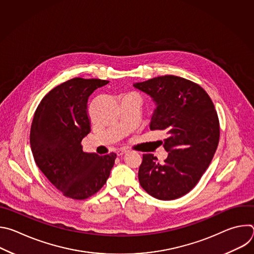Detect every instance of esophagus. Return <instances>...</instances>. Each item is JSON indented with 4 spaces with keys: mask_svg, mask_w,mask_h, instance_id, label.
Listing matches in <instances>:
<instances>
[{
    "mask_svg": "<svg viewBox=\"0 0 254 254\" xmlns=\"http://www.w3.org/2000/svg\"><path fill=\"white\" fill-rule=\"evenodd\" d=\"M127 151H126V150H119V151L117 152V155L121 157V156H124V155L127 154Z\"/></svg>",
    "mask_w": 254,
    "mask_h": 254,
    "instance_id": "obj_1",
    "label": "esophagus"
}]
</instances>
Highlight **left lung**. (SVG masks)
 I'll use <instances>...</instances> for the list:
<instances>
[{
    "label": "left lung",
    "instance_id": "obj_1",
    "mask_svg": "<svg viewBox=\"0 0 254 254\" xmlns=\"http://www.w3.org/2000/svg\"><path fill=\"white\" fill-rule=\"evenodd\" d=\"M133 86L157 102L150 128L167 133L160 141L169 152L163 164L152 154L142 155L139 184L159 200L178 199L197 185L214 157L220 137L218 115L208 93L183 77L164 75Z\"/></svg>",
    "mask_w": 254,
    "mask_h": 254
}]
</instances>
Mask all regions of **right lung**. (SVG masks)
<instances>
[{
	"label": "right lung",
	"instance_id": "right-lung-1",
	"mask_svg": "<svg viewBox=\"0 0 254 254\" xmlns=\"http://www.w3.org/2000/svg\"><path fill=\"white\" fill-rule=\"evenodd\" d=\"M110 81L80 77L51 89L40 101L30 130L36 165L63 196L84 200L97 193L110 177L117 154L98 156L82 151L90 132L87 100Z\"/></svg>",
	"mask_w": 254,
	"mask_h": 254
}]
</instances>
